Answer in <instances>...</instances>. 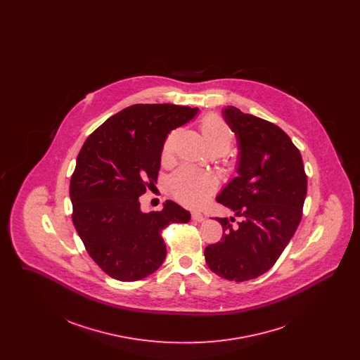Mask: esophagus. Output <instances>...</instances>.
<instances>
[{
  "label": "esophagus",
  "mask_w": 360,
  "mask_h": 360,
  "mask_svg": "<svg viewBox=\"0 0 360 360\" xmlns=\"http://www.w3.org/2000/svg\"><path fill=\"white\" fill-rule=\"evenodd\" d=\"M191 219L194 221H197V223H202L205 220V216L202 213H200V212H193L191 213Z\"/></svg>",
  "instance_id": "1"
}]
</instances>
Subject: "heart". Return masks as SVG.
<instances>
[{
    "instance_id": "b5f03b06",
    "label": "heart",
    "mask_w": 360,
    "mask_h": 360,
    "mask_svg": "<svg viewBox=\"0 0 360 360\" xmlns=\"http://www.w3.org/2000/svg\"><path fill=\"white\" fill-rule=\"evenodd\" d=\"M202 136L205 140L207 151L216 150L221 154L229 151L232 144V132L221 117L216 115L206 116L202 125ZM178 136V131H172L163 146V158H170L174 151V144ZM214 179L204 172L193 167H181L170 178V190L172 194L182 202L191 206L201 205L206 198L214 191Z\"/></svg>"
}]
</instances>
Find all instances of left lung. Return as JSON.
Masks as SVG:
<instances>
[{
    "label": "left lung",
    "mask_w": 360,
    "mask_h": 360,
    "mask_svg": "<svg viewBox=\"0 0 360 360\" xmlns=\"http://www.w3.org/2000/svg\"><path fill=\"white\" fill-rule=\"evenodd\" d=\"M223 117L238 141V176L217 195L234 217L216 220L223 240L205 248L206 264L221 278L243 282L264 274L289 244L302 217L308 179L302 158L279 127L235 106Z\"/></svg>",
    "instance_id": "obj_1"
}]
</instances>
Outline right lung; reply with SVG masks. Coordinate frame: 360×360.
Returning <instances> with one entry per match:
<instances>
[{"mask_svg":"<svg viewBox=\"0 0 360 360\" xmlns=\"http://www.w3.org/2000/svg\"><path fill=\"white\" fill-rule=\"evenodd\" d=\"M198 115V108L136 103L109 117L86 139L70 182L72 223L90 257L115 279L134 282L166 259L162 231L188 223L174 201L144 213L139 197L153 186L166 137Z\"/></svg>","mask_w":360,"mask_h":360,"instance_id":"obj_1","label":"right lung"}]
</instances>
